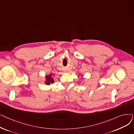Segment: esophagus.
I'll list each match as a JSON object with an SVG mask.
<instances>
[{
	"mask_svg": "<svg viewBox=\"0 0 134 134\" xmlns=\"http://www.w3.org/2000/svg\"><path fill=\"white\" fill-rule=\"evenodd\" d=\"M63 72H66V71H65V70H64V71H63Z\"/></svg>",
	"mask_w": 134,
	"mask_h": 134,
	"instance_id": "obj_1",
	"label": "esophagus"
}]
</instances>
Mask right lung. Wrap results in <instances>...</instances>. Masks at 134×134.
Wrapping results in <instances>:
<instances>
[{"mask_svg": "<svg viewBox=\"0 0 134 134\" xmlns=\"http://www.w3.org/2000/svg\"><path fill=\"white\" fill-rule=\"evenodd\" d=\"M54 82V79L52 76V74H50L49 75H46L45 76V81L44 83L47 85H50L51 83H53Z\"/></svg>", "mask_w": 134, "mask_h": 134, "instance_id": "obj_1", "label": "right lung"}]
</instances>
